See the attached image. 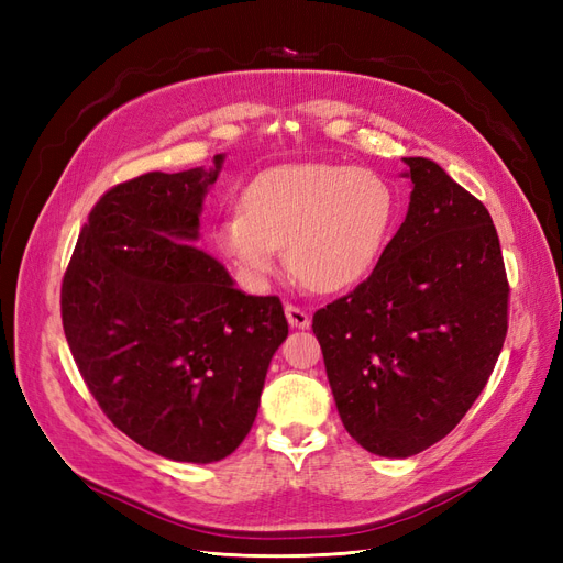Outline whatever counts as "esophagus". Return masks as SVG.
I'll use <instances>...</instances> for the list:
<instances>
[{
    "label": "esophagus",
    "instance_id": "34e87169",
    "mask_svg": "<svg viewBox=\"0 0 563 563\" xmlns=\"http://www.w3.org/2000/svg\"><path fill=\"white\" fill-rule=\"evenodd\" d=\"M284 312H286V319H288V323H291V327H296V329H310L312 317H310L308 310L298 308V305H294V302H286L284 305Z\"/></svg>",
    "mask_w": 563,
    "mask_h": 563
}]
</instances>
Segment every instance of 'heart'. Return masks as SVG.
I'll return each instance as SVG.
<instances>
[{"mask_svg":"<svg viewBox=\"0 0 563 563\" xmlns=\"http://www.w3.org/2000/svg\"><path fill=\"white\" fill-rule=\"evenodd\" d=\"M397 207L395 187L373 168L282 166L249 185L242 211L220 223L218 242L249 279H265L286 249V265L305 286L333 294L376 267Z\"/></svg>","mask_w":563,"mask_h":563,"instance_id":"b5f03b06","label":"heart"}]
</instances>
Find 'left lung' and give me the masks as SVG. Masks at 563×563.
Returning a JSON list of instances; mask_svg holds the SVG:
<instances>
[{"mask_svg": "<svg viewBox=\"0 0 563 563\" xmlns=\"http://www.w3.org/2000/svg\"><path fill=\"white\" fill-rule=\"evenodd\" d=\"M411 203L376 269L312 317L340 420L356 444L408 457L482 395L505 335L509 284L484 203L439 164L404 159Z\"/></svg>", "mask_w": 563, "mask_h": 563, "instance_id": "left-lung-1", "label": "left lung"}]
</instances>
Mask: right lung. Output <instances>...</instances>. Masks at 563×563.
I'll return each instance as SVG.
<instances>
[{
	"mask_svg": "<svg viewBox=\"0 0 563 563\" xmlns=\"http://www.w3.org/2000/svg\"><path fill=\"white\" fill-rule=\"evenodd\" d=\"M213 168L150 172L96 201L60 286L67 345L117 430L178 463H216L258 413L288 335L277 296H246L197 240Z\"/></svg>",
	"mask_w": 563,
	"mask_h": 563,
	"instance_id": "obj_1",
	"label": "right lung"
}]
</instances>
